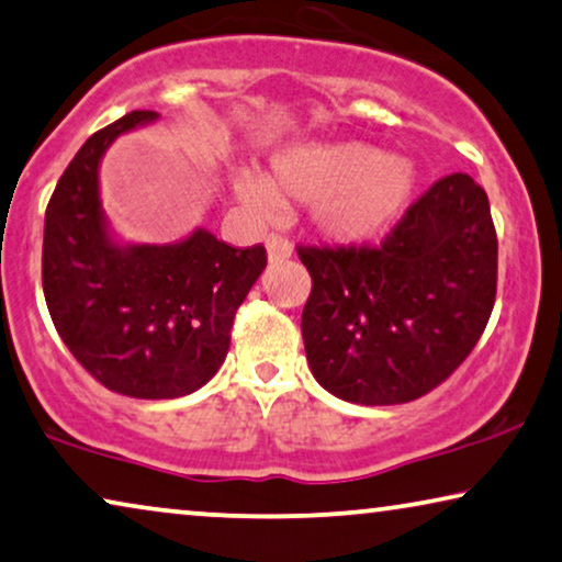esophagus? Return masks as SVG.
<instances>
[{"mask_svg": "<svg viewBox=\"0 0 562 562\" xmlns=\"http://www.w3.org/2000/svg\"><path fill=\"white\" fill-rule=\"evenodd\" d=\"M266 254H268V263H281V261H289L291 254H294V248H291V243L286 238H281V235H268Z\"/></svg>", "mask_w": 562, "mask_h": 562, "instance_id": "34e87169", "label": "esophagus"}]
</instances>
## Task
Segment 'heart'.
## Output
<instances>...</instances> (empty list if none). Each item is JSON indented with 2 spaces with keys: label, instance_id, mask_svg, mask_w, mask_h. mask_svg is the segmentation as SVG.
Returning a JSON list of instances; mask_svg holds the SVG:
<instances>
[{
  "label": "heart",
  "instance_id": "obj_1",
  "mask_svg": "<svg viewBox=\"0 0 562 562\" xmlns=\"http://www.w3.org/2000/svg\"><path fill=\"white\" fill-rule=\"evenodd\" d=\"M418 187L411 159L390 157L364 142H301L276 149L266 175L243 169L233 190L254 213H273L279 200L308 202L322 238L362 246L408 207Z\"/></svg>",
  "mask_w": 562,
  "mask_h": 562
}]
</instances>
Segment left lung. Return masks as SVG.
Segmentation results:
<instances>
[{
    "label": "left lung",
    "mask_w": 562,
    "mask_h": 562,
    "mask_svg": "<svg viewBox=\"0 0 562 562\" xmlns=\"http://www.w3.org/2000/svg\"><path fill=\"white\" fill-rule=\"evenodd\" d=\"M312 273L306 360L347 403L416 401L482 337L497 294V233L469 175L438 180L380 248H299Z\"/></svg>",
    "instance_id": "8db88e82"
}]
</instances>
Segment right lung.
I'll list each match as a JSON object with an SVG mask.
<instances>
[{
  "label": "right lung",
  "mask_w": 562,
  "mask_h": 562,
  "mask_svg": "<svg viewBox=\"0 0 562 562\" xmlns=\"http://www.w3.org/2000/svg\"><path fill=\"white\" fill-rule=\"evenodd\" d=\"M157 111H132L80 146L45 213L43 291L72 357L113 393L190 395L221 370L235 312L266 268L263 246L231 248L205 227L124 243L101 200V161Z\"/></svg>",
  "instance_id": "1"
}]
</instances>
